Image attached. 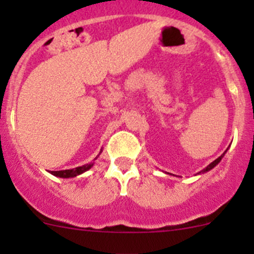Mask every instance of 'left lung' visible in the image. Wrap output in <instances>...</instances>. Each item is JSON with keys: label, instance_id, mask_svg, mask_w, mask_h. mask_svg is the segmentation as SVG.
I'll use <instances>...</instances> for the list:
<instances>
[{"label": "left lung", "instance_id": "1", "mask_svg": "<svg viewBox=\"0 0 254 254\" xmlns=\"http://www.w3.org/2000/svg\"><path fill=\"white\" fill-rule=\"evenodd\" d=\"M226 151H227V150H226ZM226 151H225V152L222 153V155L220 156L219 158H216V160H215L214 162H211V163H210L209 166H206V167L204 168V170H201L200 172H199V173H196V175H201V173H206V172H209V171H210V170H212V168H214L215 166H216V165H219V162H220V161H221V158L224 157V155H225V153H226Z\"/></svg>", "mask_w": 254, "mask_h": 254}]
</instances>
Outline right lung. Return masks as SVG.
<instances>
[{"instance_id":"right-lung-1","label":"right lung","mask_w":254,"mask_h":254,"mask_svg":"<svg viewBox=\"0 0 254 254\" xmlns=\"http://www.w3.org/2000/svg\"><path fill=\"white\" fill-rule=\"evenodd\" d=\"M102 152V150H101ZM101 152H99V155H101ZM98 155V156H99ZM98 156H97L96 158H94V161L98 158ZM94 165V162H91V163H87V165H83L81 166V167H76V168H72V170H65V171H50V173L53 176L55 177H60V178H73V177L76 176H79L82 175V173H84L86 171H88L89 168L92 167V166Z\"/></svg>"}]
</instances>
